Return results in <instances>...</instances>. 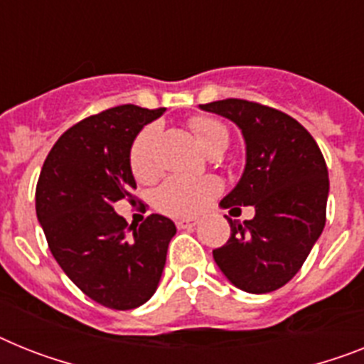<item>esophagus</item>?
Returning <instances> with one entry per match:
<instances>
[{"mask_svg": "<svg viewBox=\"0 0 364 364\" xmlns=\"http://www.w3.org/2000/svg\"><path fill=\"white\" fill-rule=\"evenodd\" d=\"M177 229H192L198 225V220L196 218H187V220H177L176 222Z\"/></svg>", "mask_w": 364, "mask_h": 364, "instance_id": "obj_1", "label": "esophagus"}]
</instances>
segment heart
I'll return each instance as SVG.
<instances>
[{"label": "heart", "mask_w": 364, "mask_h": 364, "mask_svg": "<svg viewBox=\"0 0 364 364\" xmlns=\"http://www.w3.org/2000/svg\"><path fill=\"white\" fill-rule=\"evenodd\" d=\"M188 127L205 151L228 146V129L213 118L192 116L188 120ZM157 133V125H146L131 142L129 166L139 181H149L157 173V163H155ZM220 192H222V181L215 176H170L155 191L154 203L164 215L187 218L205 210Z\"/></svg>", "instance_id": "1"}]
</instances>
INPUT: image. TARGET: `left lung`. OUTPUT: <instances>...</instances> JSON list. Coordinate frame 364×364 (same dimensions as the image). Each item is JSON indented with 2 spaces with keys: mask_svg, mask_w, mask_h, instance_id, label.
Wrapping results in <instances>:
<instances>
[{
  "mask_svg": "<svg viewBox=\"0 0 364 364\" xmlns=\"http://www.w3.org/2000/svg\"><path fill=\"white\" fill-rule=\"evenodd\" d=\"M239 125L246 140V168L220 205H253L252 220H231V237L213 257L235 287L267 294L298 274L322 235L328 205V166L318 144L300 122L248 100L228 97L200 105Z\"/></svg>",
  "mask_w": 364,
  "mask_h": 364,
  "instance_id": "8db88e82",
  "label": "left lung"
}]
</instances>
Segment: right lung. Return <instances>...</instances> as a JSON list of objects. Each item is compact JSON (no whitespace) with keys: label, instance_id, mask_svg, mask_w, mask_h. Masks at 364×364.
<instances>
[{"label":"right lung","instance_id":"1","mask_svg":"<svg viewBox=\"0 0 364 364\" xmlns=\"http://www.w3.org/2000/svg\"><path fill=\"white\" fill-rule=\"evenodd\" d=\"M164 109L118 105L64 131L36 183V216L64 274L97 304L129 311L154 296L176 235L170 218L149 215L127 225L114 213L133 203L131 142Z\"/></svg>","mask_w":364,"mask_h":364}]
</instances>
